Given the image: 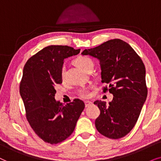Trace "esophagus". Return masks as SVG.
I'll use <instances>...</instances> for the list:
<instances>
[{
  "label": "esophagus",
  "mask_w": 161,
  "mask_h": 161,
  "mask_svg": "<svg viewBox=\"0 0 161 161\" xmlns=\"http://www.w3.org/2000/svg\"><path fill=\"white\" fill-rule=\"evenodd\" d=\"M92 104H93V103H92L91 102H89V101L85 102V107H86V108H87V107H89V106H91Z\"/></svg>",
  "instance_id": "34e87169"
}]
</instances>
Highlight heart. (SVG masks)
<instances>
[{"instance_id":"obj_1","label":"heart","mask_w":161,"mask_h":161,"mask_svg":"<svg viewBox=\"0 0 161 161\" xmlns=\"http://www.w3.org/2000/svg\"><path fill=\"white\" fill-rule=\"evenodd\" d=\"M73 63H74V64L76 67H78L81 70L86 72L90 69H93V60L90 57H85V56H79V57H76V59H74ZM61 77L62 79L64 77V68H63V70L61 71ZM79 96L83 98H88L90 96L89 89L87 87L82 88L79 91Z\"/></svg>"}]
</instances>
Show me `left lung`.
Returning <instances> with one entry per match:
<instances>
[{"label":"left lung","mask_w":161,"mask_h":161,"mask_svg":"<svg viewBox=\"0 0 161 161\" xmlns=\"http://www.w3.org/2000/svg\"><path fill=\"white\" fill-rule=\"evenodd\" d=\"M82 55L99 60L102 82L113 95L112 102L96 101L100 115L96 119V129L109 138H123L132 130L147 96L146 69L142 59L127 42L120 39L104 42L85 49Z\"/></svg>","instance_id":"1"}]
</instances>
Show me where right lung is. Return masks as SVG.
<instances>
[{"label":"right lung","mask_w":161,"mask_h":161,"mask_svg":"<svg viewBox=\"0 0 161 161\" xmlns=\"http://www.w3.org/2000/svg\"><path fill=\"white\" fill-rule=\"evenodd\" d=\"M79 52L67 46H49L30 57L23 68L20 93L26 119L34 132L51 144L72 134L85 108L78 98L65 105L54 98V87L62 83L64 59Z\"/></svg>","instance_id":"right-lung-1"}]
</instances>
